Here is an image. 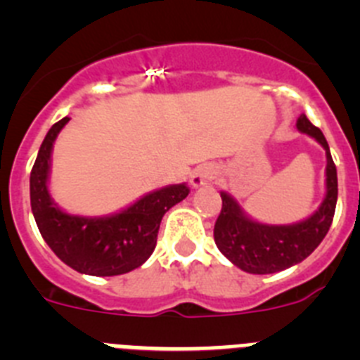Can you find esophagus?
<instances>
[{"label": "esophagus", "instance_id": "34e87169", "mask_svg": "<svg viewBox=\"0 0 360 360\" xmlns=\"http://www.w3.org/2000/svg\"><path fill=\"white\" fill-rule=\"evenodd\" d=\"M214 176H216L214 167H212L211 164H203V165H200V167H196L195 173H193V176H191V186L195 187V189H198V187H202V186H205L207 182H211Z\"/></svg>", "mask_w": 360, "mask_h": 360}]
</instances>
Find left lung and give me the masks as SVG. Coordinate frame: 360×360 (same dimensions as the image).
Masks as SVG:
<instances>
[{
    "instance_id": "left-lung-1",
    "label": "left lung",
    "mask_w": 360,
    "mask_h": 360,
    "mask_svg": "<svg viewBox=\"0 0 360 360\" xmlns=\"http://www.w3.org/2000/svg\"><path fill=\"white\" fill-rule=\"evenodd\" d=\"M297 129L316 139L326 151V196L310 218L294 225H265L247 218L236 200L221 193V212L214 224L219 252L249 274H274L310 256L324 240L337 205V169L328 142L307 115L297 119Z\"/></svg>"
}]
</instances>
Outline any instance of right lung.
<instances>
[{"label": "right lung", "instance_id": "obj_1", "mask_svg": "<svg viewBox=\"0 0 360 360\" xmlns=\"http://www.w3.org/2000/svg\"><path fill=\"white\" fill-rule=\"evenodd\" d=\"M50 128L30 173V205L37 229L56 256L81 274L119 276L139 269L155 250L164 214L189 195L186 184L153 191L117 214L84 218L66 214L49 193L53 141L68 122Z\"/></svg>", "mask_w": 360, "mask_h": 360}]
</instances>
